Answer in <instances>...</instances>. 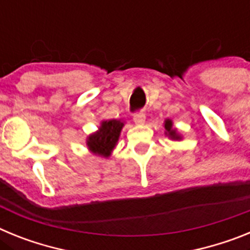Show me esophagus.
<instances>
[{
  "instance_id": "esophagus-1",
  "label": "esophagus",
  "mask_w": 250,
  "mask_h": 250,
  "mask_svg": "<svg viewBox=\"0 0 250 250\" xmlns=\"http://www.w3.org/2000/svg\"><path fill=\"white\" fill-rule=\"evenodd\" d=\"M134 123L138 124V125H143L145 123V114L138 112V114L134 115Z\"/></svg>"
}]
</instances>
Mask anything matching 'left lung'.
Instances as JSON below:
<instances>
[{
	"label": "left lung",
	"mask_w": 250,
	"mask_h": 250,
	"mask_svg": "<svg viewBox=\"0 0 250 250\" xmlns=\"http://www.w3.org/2000/svg\"><path fill=\"white\" fill-rule=\"evenodd\" d=\"M174 124L173 121L170 120V119H167V120L164 121V127H165V135L167 136L169 139H171V140H182V135L179 134L178 130L175 129V127L173 126Z\"/></svg>",
	"instance_id": "1"
}]
</instances>
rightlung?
Wrapping results in <instances>:
<instances>
[{
	"label": "right lung",
	"instance_id": "1",
	"mask_svg": "<svg viewBox=\"0 0 250 250\" xmlns=\"http://www.w3.org/2000/svg\"><path fill=\"white\" fill-rule=\"evenodd\" d=\"M124 125H125L124 121L115 120V119L101 121L98 131L90 134L86 139L87 149L95 155L109 158L112 150L118 145Z\"/></svg>",
	"mask_w": 250,
	"mask_h": 250
}]
</instances>
